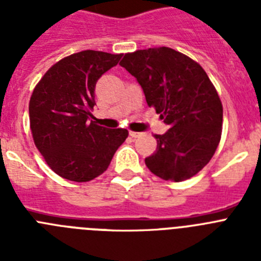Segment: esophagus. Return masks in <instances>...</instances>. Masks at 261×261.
Returning a JSON list of instances; mask_svg holds the SVG:
<instances>
[{
	"instance_id": "obj_1",
	"label": "esophagus",
	"mask_w": 261,
	"mask_h": 261,
	"mask_svg": "<svg viewBox=\"0 0 261 261\" xmlns=\"http://www.w3.org/2000/svg\"><path fill=\"white\" fill-rule=\"evenodd\" d=\"M140 135H141V133L133 132V130H129V136H130V137H132V138H137Z\"/></svg>"
}]
</instances>
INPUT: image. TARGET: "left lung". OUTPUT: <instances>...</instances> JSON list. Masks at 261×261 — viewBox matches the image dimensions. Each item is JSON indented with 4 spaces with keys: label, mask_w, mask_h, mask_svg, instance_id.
<instances>
[{
    "label": "left lung",
    "mask_w": 261,
    "mask_h": 261,
    "mask_svg": "<svg viewBox=\"0 0 261 261\" xmlns=\"http://www.w3.org/2000/svg\"><path fill=\"white\" fill-rule=\"evenodd\" d=\"M120 65L137 80L149 107L170 126L145 158L161 179L183 181L208 165L220 144L222 103L204 69L183 53L159 47L126 53Z\"/></svg>",
    "instance_id": "1"
}]
</instances>
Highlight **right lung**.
<instances>
[{
    "label": "right lung",
    "instance_id": "add662e5",
    "mask_svg": "<svg viewBox=\"0 0 261 261\" xmlns=\"http://www.w3.org/2000/svg\"><path fill=\"white\" fill-rule=\"evenodd\" d=\"M123 55L82 50L56 62L30 99L32 137L47 165L64 179L89 181L106 171L128 137L123 128L96 125V81Z\"/></svg>",
    "mask_w": 261,
    "mask_h": 261
}]
</instances>
